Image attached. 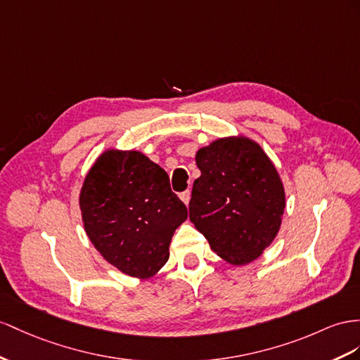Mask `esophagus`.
<instances>
[{
    "instance_id": "obj_1",
    "label": "esophagus",
    "mask_w": 360,
    "mask_h": 360,
    "mask_svg": "<svg viewBox=\"0 0 360 360\" xmlns=\"http://www.w3.org/2000/svg\"><path fill=\"white\" fill-rule=\"evenodd\" d=\"M179 198H181V200L184 202V204L188 205V204H190V199H191V191H190V190L182 191L181 195H179Z\"/></svg>"
}]
</instances>
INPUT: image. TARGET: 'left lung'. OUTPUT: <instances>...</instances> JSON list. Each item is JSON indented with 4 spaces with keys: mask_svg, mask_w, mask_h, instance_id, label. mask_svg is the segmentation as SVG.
I'll return each instance as SVG.
<instances>
[{
    "mask_svg": "<svg viewBox=\"0 0 360 360\" xmlns=\"http://www.w3.org/2000/svg\"><path fill=\"white\" fill-rule=\"evenodd\" d=\"M190 220L211 250L231 264L260 257L278 233L285 198L281 179L250 138L213 141L196 153Z\"/></svg>",
    "mask_w": 360,
    "mask_h": 360,
    "instance_id": "8db88e82",
    "label": "left lung"
}]
</instances>
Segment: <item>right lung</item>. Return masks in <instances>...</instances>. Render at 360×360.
Listing matches in <instances>:
<instances>
[{
	"mask_svg": "<svg viewBox=\"0 0 360 360\" xmlns=\"http://www.w3.org/2000/svg\"><path fill=\"white\" fill-rule=\"evenodd\" d=\"M80 210L96 250L136 278H149L167 263L172 236L187 219L165 170L135 150L100 156L82 187Z\"/></svg>",
	"mask_w": 360,
	"mask_h": 360,
	"instance_id": "right-lung-1",
	"label": "right lung"
}]
</instances>
